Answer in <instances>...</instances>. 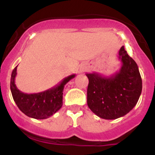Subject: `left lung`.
<instances>
[{
  "label": "left lung",
  "mask_w": 155,
  "mask_h": 155,
  "mask_svg": "<svg viewBox=\"0 0 155 155\" xmlns=\"http://www.w3.org/2000/svg\"><path fill=\"white\" fill-rule=\"evenodd\" d=\"M118 59L121 67L112 76L86 73L89 80L87 106L104 119H116L127 115L137 105L143 88L138 66L124 46L120 48Z\"/></svg>",
  "instance_id": "left-lung-1"
}]
</instances>
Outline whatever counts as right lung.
<instances>
[{
  "instance_id": "obj_1",
  "label": "right lung",
  "mask_w": 155,
  "mask_h": 155,
  "mask_svg": "<svg viewBox=\"0 0 155 155\" xmlns=\"http://www.w3.org/2000/svg\"><path fill=\"white\" fill-rule=\"evenodd\" d=\"M17 67L12 70L10 79V90L14 101L18 109L27 116L35 119H46L55 113L63 105V91L64 85L76 76H67L59 84L45 91L26 94L17 88L15 84Z\"/></svg>"
}]
</instances>
